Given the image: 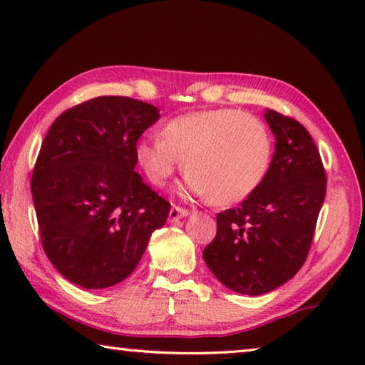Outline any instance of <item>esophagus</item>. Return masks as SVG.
Returning a JSON list of instances; mask_svg holds the SVG:
<instances>
[{"mask_svg": "<svg viewBox=\"0 0 365 365\" xmlns=\"http://www.w3.org/2000/svg\"><path fill=\"white\" fill-rule=\"evenodd\" d=\"M188 214H190L188 209L180 207V206H172L170 212H169V220H170V222H175V220L182 219V217H187Z\"/></svg>", "mask_w": 365, "mask_h": 365, "instance_id": "obj_1", "label": "esophagus"}]
</instances>
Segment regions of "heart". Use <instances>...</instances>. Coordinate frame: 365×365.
<instances>
[{"label":"heart","mask_w":365,"mask_h":365,"mask_svg":"<svg viewBox=\"0 0 365 365\" xmlns=\"http://www.w3.org/2000/svg\"><path fill=\"white\" fill-rule=\"evenodd\" d=\"M135 158L156 187L169 180L183 159L190 193L230 206L246 200L267 175L272 137L259 117L243 110H195L165 122L160 138H141Z\"/></svg>","instance_id":"heart-1"}]
</instances>
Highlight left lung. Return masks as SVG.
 <instances>
[{
  "label": "left lung",
  "mask_w": 365,
  "mask_h": 365,
  "mask_svg": "<svg viewBox=\"0 0 365 365\" xmlns=\"http://www.w3.org/2000/svg\"><path fill=\"white\" fill-rule=\"evenodd\" d=\"M265 120L275 135L267 175L242 205L217 214V233L202 257L233 292L257 296L296 275L311 250L327 174L302 123L274 109Z\"/></svg>",
  "instance_id": "obj_1"
}]
</instances>
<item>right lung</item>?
Returning a JSON list of instances; mask_svg holds the SVG:
<instances>
[{"label": "right lung", "instance_id": "obj_1", "mask_svg": "<svg viewBox=\"0 0 365 365\" xmlns=\"http://www.w3.org/2000/svg\"><path fill=\"white\" fill-rule=\"evenodd\" d=\"M159 119L153 104L98 96L51 123L32 172L41 246L59 274L100 289L127 279L170 202L135 172V146Z\"/></svg>", "mask_w": 365, "mask_h": 365}]
</instances>
